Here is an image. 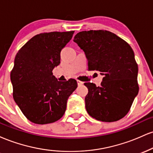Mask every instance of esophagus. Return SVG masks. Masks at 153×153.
Returning <instances> with one entry per match:
<instances>
[{
	"label": "esophagus",
	"mask_w": 153,
	"mask_h": 153,
	"mask_svg": "<svg viewBox=\"0 0 153 153\" xmlns=\"http://www.w3.org/2000/svg\"><path fill=\"white\" fill-rule=\"evenodd\" d=\"M77 82H78V85H82V84H83V82H82V81H80V80H77Z\"/></svg>",
	"instance_id": "1"
}]
</instances>
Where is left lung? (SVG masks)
<instances>
[{"label": "left lung", "mask_w": 153, "mask_h": 153, "mask_svg": "<svg viewBox=\"0 0 153 153\" xmlns=\"http://www.w3.org/2000/svg\"><path fill=\"white\" fill-rule=\"evenodd\" d=\"M73 41L84 51L89 71L103 75L100 86L85 82L88 114L96 120L112 122L125 117L139 92L138 66L127 42L106 30L80 31Z\"/></svg>", "instance_id": "8db88e82"}]
</instances>
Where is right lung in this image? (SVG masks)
Returning <instances> with one entry per match:
<instances>
[{
  "label": "right lung",
  "instance_id": "add662e5",
  "mask_svg": "<svg viewBox=\"0 0 153 153\" xmlns=\"http://www.w3.org/2000/svg\"><path fill=\"white\" fill-rule=\"evenodd\" d=\"M74 31L42 33L33 36L17 52L10 73L13 97L24 115L37 124L59 120L67 101L76 89L75 79L58 81L53 75L60 63L61 50Z\"/></svg>",
  "mask_w": 153,
  "mask_h": 153
}]
</instances>
